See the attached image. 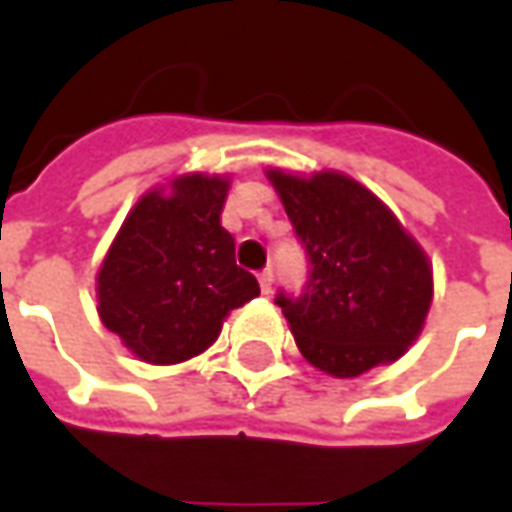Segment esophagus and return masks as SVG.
I'll list each match as a JSON object with an SVG mask.
<instances>
[{"instance_id": "esophagus-1", "label": "esophagus", "mask_w": 512, "mask_h": 512, "mask_svg": "<svg viewBox=\"0 0 512 512\" xmlns=\"http://www.w3.org/2000/svg\"><path fill=\"white\" fill-rule=\"evenodd\" d=\"M260 290L263 293H271V288H274V271L271 268H266V271H260Z\"/></svg>"}]
</instances>
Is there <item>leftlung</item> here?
I'll list each match as a JSON object with an SVG mask.
<instances>
[{"instance_id":"1","label":"left lung","mask_w":512,"mask_h":512,"mask_svg":"<svg viewBox=\"0 0 512 512\" xmlns=\"http://www.w3.org/2000/svg\"><path fill=\"white\" fill-rule=\"evenodd\" d=\"M266 175L310 257L299 299L277 296L301 356L334 378L397 362L433 301L425 249L373 191L343 172Z\"/></svg>"}]
</instances>
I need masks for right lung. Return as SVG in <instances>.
I'll use <instances>...</instances> for the list:
<instances>
[{"label": "right lung", "instance_id": "1", "mask_svg": "<svg viewBox=\"0 0 512 512\" xmlns=\"http://www.w3.org/2000/svg\"><path fill=\"white\" fill-rule=\"evenodd\" d=\"M227 175L189 172L139 197L95 277L98 315L142 362L208 351L224 318L260 296L222 227Z\"/></svg>", "mask_w": 512, "mask_h": 512}]
</instances>
